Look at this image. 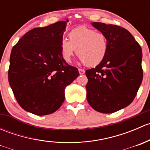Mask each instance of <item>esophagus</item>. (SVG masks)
<instances>
[{
    "mask_svg": "<svg viewBox=\"0 0 150 150\" xmlns=\"http://www.w3.org/2000/svg\"><path fill=\"white\" fill-rule=\"evenodd\" d=\"M78 71H79L80 75H83V74L85 73V70L83 69H78Z\"/></svg>",
    "mask_w": 150,
    "mask_h": 150,
    "instance_id": "obj_1",
    "label": "esophagus"
}]
</instances>
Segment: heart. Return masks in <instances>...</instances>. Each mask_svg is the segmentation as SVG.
Returning a JSON list of instances; mask_svg holds the SVG:
<instances>
[{"label":"heart","mask_w":150,"mask_h":150,"mask_svg":"<svg viewBox=\"0 0 150 150\" xmlns=\"http://www.w3.org/2000/svg\"><path fill=\"white\" fill-rule=\"evenodd\" d=\"M68 40L63 39L59 45L62 57L67 62H70L77 51L80 60L93 67L103 62L108 51L107 36L87 27H78L71 30L68 33Z\"/></svg>","instance_id":"1"}]
</instances>
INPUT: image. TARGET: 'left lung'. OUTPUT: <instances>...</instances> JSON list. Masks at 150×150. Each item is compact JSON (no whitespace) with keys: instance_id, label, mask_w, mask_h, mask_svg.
<instances>
[{"instance_id":"obj_1","label":"left lung","mask_w":150,"mask_h":150,"mask_svg":"<svg viewBox=\"0 0 150 150\" xmlns=\"http://www.w3.org/2000/svg\"><path fill=\"white\" fill-rule=\"evenodd\" d=\"M109 43L101 64L87 69L86 98L91 107L102 113H112L129 105L143 79L142 48L127 30L114 25L92 22Z\"/></svg>"}]
</instances>
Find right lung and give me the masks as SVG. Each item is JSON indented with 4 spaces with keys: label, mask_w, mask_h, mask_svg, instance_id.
Returning <instances> with one entry per match:
<instances>
[{
    "label": "right lung",
    "mask_w": 150,
    "mask_h": 150,
    "mask_svg": "<svg viewBox=\"0 0 150 150\" xmlns=\"http://www.w3.org/2000/svg\"><path fill=\"white\" fill-rule=\"evenodd\" d=\"M67 22L33 29L12 48L8 82L25 111L40 116L56 112L64 102L65 88L79 76L60 51Z\"/></svg>",
    "instance_id": "right-lung-1"
}]
</instances>
